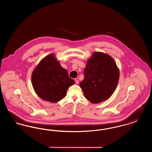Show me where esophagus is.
<instances>
[{"label":"esophagus","mask_w":152,"mask_h":152,"mask_svg":"<svg viewBox=\"0 0 152 152\" xmlns=\"http://www.w3.org/2000/svg\"><path fill=\"white\" fill-rule=\"evenodd\" d=\"M75 83H76V84H78L79 83V79L78 78H76V79H75Z\"/></svg>","instance_id":"34e87169"}]
</instances>
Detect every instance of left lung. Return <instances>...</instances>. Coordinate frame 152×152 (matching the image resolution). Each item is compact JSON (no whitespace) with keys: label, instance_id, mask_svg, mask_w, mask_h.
<instances>
[{"label":"left lung","instance_id":"left-lung-1","mask_svg":"<svg viewBox=\"0 0 152 152\" xmlns=\"http://www.w3.org/2000/svg\"><path fill=\"white\" fill-rule=\"evenodd\" d=\"M84 79L80 83L84 96L94 104L105 101L118 83L120 72L115 61L107 53L94 52L87 61Z\"/></svg>","mask_w":152,"mask_h":152}]
</instances>
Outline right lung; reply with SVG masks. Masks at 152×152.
I'll use <instances>...</instances> for the list:
<instances>
[{"label": "right lung", "mask_w": 152, "mask_h": 152, "mask_svg": "<svg viewBox=\"0 0 152 152\" xmlns=\"http://www.w3.org/2000/svg\"><path fill=\"white\" fill-rule=\"evenodd\" d=\"M31 80L37 96L52 103L64 98L68 88L75 84L54 53L47 55L39 62L32 72Z\"/></svg>", "instance_id": "obj_1"}]
</instances>
